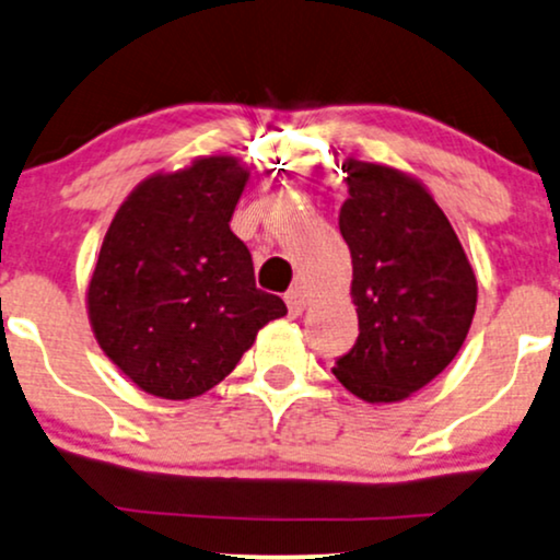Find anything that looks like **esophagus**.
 <instances>
[{"instance_id": "esophagus-1", "label": "esophagus", "mask_w": 560, "mask_h": 560, "mask_svg": "<svg viewBox=\"0 0 560 560\" xmlns=\"http://www.w3.org/2000/svg\"><path fill=\"white\" fill-rule=\"evenodd\" d=\"M285 303H288V312L291 316H301L303 308H306V293H303V288H291V291L285 293Z\"/></svg>"}]
</instances>
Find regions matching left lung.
<instances>
[{
  "label": "left lung",
  "instance_id": "obj_1",
  "mask_svg": "<svg viewBox=\"0 0 560 560\" xmlns=\"http://www.w3.org/2000/svg\"><path fill=\"white\" fill-rule=\"evenodd\" d=\"M340 233L353 257L358 340L332 374L363 402H402L459 353L478 280L444 210L418 178L345 161Z\"/></svg>",
  "mask_w": 560,
  "mask_h": 560
}]
</instances>
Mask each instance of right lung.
Wrapping results in <instances>:
<instances>
[{
	"mask_svg": "<svg viewBox=\"0 0 560 560\" xmlns=\"http://www.w3.org/2000/svg\"><path fill=\"white\" fill-rule=\"evenodd\" d=\"M246 182L238 158H197L137 184L108 225L88 319L103 353L148 395H205L288 314L280 295L259 291L231 231Z\"/></svg>",
	"mask_w": 560,
	"mask_h": 560,
	"instance_id": "1",
	"label": "right lung"
}]
</instances>
